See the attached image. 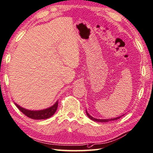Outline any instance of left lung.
Segmentation results:
<instances>
[{
    "mask_svg": "<svg viewBox=\"0 0 153 153\" xmlns=\"http://www.w3.org/2000/svg\"><path fill=\"white\" fill-rule=\"evenodd\" d=\"M86 115H87V116H88L89 118H90V119H91V120H94V121L101 122V123H106V122H108V121H111V120H117V119H120V118L121 117H123V115H122V116L118 117H117V118H114V119H95V118H93V117L91 116V115L88 113V112H87V111H86ZM123 115H124V114H123Z\"/></svg>",
    "mask_w": 153,
    "mask_h": 153,
    "instance_id": "left-lung-1",
    "label": "left lung"
}]
</instances>
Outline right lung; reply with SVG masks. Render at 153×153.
I'll list each match as a JSON object with an SVG mask.
<instances>
[{
	"mask_svg": "<svg viewBox=\"0 0 153 153\" xmlns=\"http://www.w3.org/2000/svg\"><path fill=\"white\" fill-rule=\"evenodd\" d=\"M58 100L54 104L53 106L51 107L42 109V110L40 111H30L26 109L23 107H21V106L15 103L16 106H17L20 111H21L23 114H25L26 116L34 120H42V119H47L48 118L51 117L54 114L58 108Z\"/></svg>",
	"mask_w": 153,
	"mask_h": 153,
	"instance_id": "obj_1",
	"label": "right lung"
}]
</instances>
